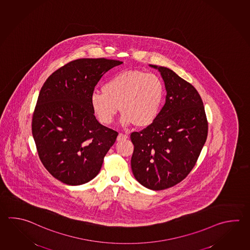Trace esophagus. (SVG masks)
<instances>
[{
  "mask_svg": "<svg viewBox=\"0 0 250 250\" xmlns=\"http://www.w3.org/2000/svg\"><path fill=\"white\" fill-rule=\"evenodd\" d=\"M128 138L127 134H124V133H119L118 136H117V141L118 142H121L123 140H126Z\"/></svg>",
  "mask_w": 250,
  "mask_h": 250,
  "instance_id": "1",
  "label": "esophagus"
}]
</instances>
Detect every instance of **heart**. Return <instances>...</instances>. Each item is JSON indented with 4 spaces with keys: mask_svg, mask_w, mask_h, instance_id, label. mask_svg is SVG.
I'll use <instances>...</instances> for the list:
<instances>
[{
    "mask_svg": "<svg viewBox=\"0 0 250 250\" xmlns=\"http://www.w3.org/2000/svg\"><path fill=\"white\" fill-rule=\"evenodd\" d=\"M164 95L163 82L157 75L126 70L109 77L102 85V92H92L90 102L103 125L111 124L120 107L124 125L145 127L158 117Z\"/></svg>",
    "mask_w": 250,
    "mask_h": 250,
    "instance_id": "b5f03b06",
    "label": "heart"
}]
</instances>
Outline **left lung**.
Listing matches in <instances>:
<instances>
[{
	"label": "left lung",
	"instance_id": "left-lung-1",
	"mask_svg": "<svg viewBox=\"0 0 250 250\" xmlns=\"http://www.w3.org/2000/svg\"><path fill=\"white\" fill-rule=\"evenodd\" d=\"M149 66L163 78L166 103L151 125L131 133V167L140 184L161 190L179 184L192 170L207 141L208 123L192 84L167 67Z\"/></svg>",
	"mask_w": 250,
	"mask_h": 250
}]
</instances>
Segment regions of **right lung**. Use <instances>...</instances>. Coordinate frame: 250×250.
I'll return each mask as SVG.
<instances>
[{
	"label": "right lung",
	"instance_id": "add662e5",
	"mask_svg": "<svg viewBox=\"0 0 250 250\" xmlns=\"http://www.w3.org/2000/svg\"><path fill=\"white\" fill-rule=\"evenodd\" d=\"M122 62L78 59L47 78L32 118L38 156L51 175L67 185L97 175L118 133L98 122L91 95L102 76Z\"/></svg>",
	"mask_w": 250,
	"mask_h": 250
}]
</instances>
